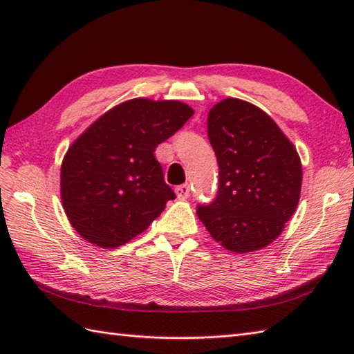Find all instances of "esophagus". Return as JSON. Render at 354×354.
I'll use <instances>...</instances> for the list:
<instances>
[{"mask_svg":"<svg viewBox=\"0 0 354 354\" xmlns=\"http://www.w3.org/2000/svg\"><path fill=\"white\" fill-rule=\"evenodd\" d=\"M175 192H176V196H178L179 199H187V198L190 196V185H189V184L178 185L176 189H175Z\"/></svg>","mask_w":354,"mask_h":354,"instance_id":"obj_1","label":"esophagus"}]
</instances>
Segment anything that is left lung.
Returning <instances> with one entry per match:
<instances>
[{"instance_id": "obj_1", "label": "left lung", "mask_w": 354, "mask_h": 354, "mask_svg": "<svg viewBox=\"0 0 354 354\" xmlns=\"http://www.w3.org/2000/svg\"><path fill=\"white\" fill-rule=\"evenodd\" d=\"M207 127L219 187L213 202L198 205L199 219L227 250H260L281 234L298 205L303 169L297 149L272 118L239 99L214 104Z\"/></svg>"}]
</instances>
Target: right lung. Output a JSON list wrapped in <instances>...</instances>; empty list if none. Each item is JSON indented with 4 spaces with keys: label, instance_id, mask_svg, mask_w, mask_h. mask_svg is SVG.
I'll list each match as a JSON object with an SVG mask.
<instances>
[{
    "label": "right lung",
    "instance_id": "right-lung-1",
    "mask_svg": "<svg viewBox=\"0 0 354 354\" xmlns=\"http://www.w3.org/2000/svg\"><path fill=\"white\" fill-rule=\"evenodd\" d=\"M192 115L193 109L176 100L132 99L73 142L62 162L61 192L82 237L100 248L124 245L176 198L153 152Z\"/></svg>",
    "mask_w": 354,
    "mask_h": 354
}]
</instances>
